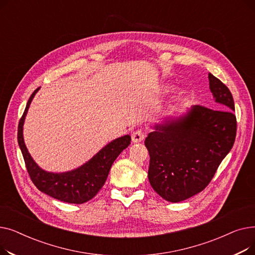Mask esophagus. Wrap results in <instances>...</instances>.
Wrapping results in <instances>:
<instances>
[{
    "mask_svg": "<svg viewBox=\"0 0 255 255\" xmlns=\"http://www.w3.org/2000/svg\"><path fill=\"white\" fill-rule=\"evenodd\" d=\"M131 137H132V141L133 142H140L144 138V133L140 129H137L136 131H134V132L132 133Z\"/></svg>",
    "mask_w": 255,
    "mask_h": 255,
    "instance_id": "obj_1",
    "label": "esophagus"
}]
</instances>
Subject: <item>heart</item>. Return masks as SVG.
Returning <instances> with one entry per match:
<instances>
[{"mask_svg":"<svg viewBox=\"0 0 255 255\" xmlns=\"http://www.w3.org/2000/svg\"><path fill=\"white\" fill-rule=\"evenodd\" d=\"M165 91H168V88H165Z\"/></svg>","mask_w":255,"mask_h":255,"instance_id":"b5f03b06","label":"heart"}]
</instances>
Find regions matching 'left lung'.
Segmentation results:
<instances>
[{
  "label": "left lung",
  "mask_w": 255,
  "mask_h": 255,
  "mask_svg": "<svg viewBox=\"0 0 255 255\" xmlns=\"http://www.w3.org/2000/svg\"><path fill=\"white\" fill-rule=\"evenodd\" d=\"M209 82L218 110L194 105L181 117L156 124L144 140L150 154V184L170 203L203 191L236 139L232 93L211 73Z\"/></svg>",
  "instance_id": "left-lung-1"
}]
</instances>
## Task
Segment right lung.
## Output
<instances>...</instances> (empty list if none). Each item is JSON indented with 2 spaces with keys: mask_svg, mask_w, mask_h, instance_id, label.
<instances>
[{
  "mask_svg": "<svg viewBox=\"0 0 255 255\" xmlns=\"http://www.w3.org/2000/svg\"><path fill=\"white\" fill-rule=\"evenodd\" d=\"M40 88L36 89L31 95L22 117L20 118L17 141L22 153L26 170L37 188L58 200L69 204H84L89 202L102 188L110 169L117 157L130 144L131 136L124 135L107 143L95 156L91 158L84 165L66 172H48L39 167L31 157L23 141L22 129L24 119L35 94Z\"/></svg>",
  "mask_w": 255,
  "mask_h": 255,
  "instance_id": "1",
  "label": "right lung"
}]
</instances>
